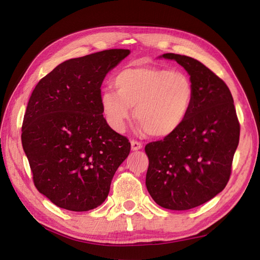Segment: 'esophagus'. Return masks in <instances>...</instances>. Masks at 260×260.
<instances>
[{"mask_svg":"<svg viewBox=\"0 0 260 260\" xmlns=\"http://www.w3.org/2000/svg\"><path fill=\"white\" fill-rule=\"evenodd\" d=\"M131 146H132V150L133 151H139V150H141V148L143 147V144L141 142H139V141H132L131 142Z\"/></svg>","mask_w":260,"mask_h":260,"instance_id":"obj_1","label":"esophagus"}]
</instances>
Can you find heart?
Listing matches in <instances>:
<instances>
[{
  "mask_svg": "<svg viewBox=\"0 0 260 260\" xmlns=\"http://www.w3.org/2000/svg\"><path fill=\"white\" fill-rule=\"evenodd\" d=\"M113 85L116 92L104 91L101 105L105 118L115 131L125 129L133 107L143 131L155 137L173 134L189 117L194 90L184 74L140 66L119 71Z\"/></svg>",
  "mask_w": 260,
  "mask_h": 260,
  "instance_id": "heart-1",
  "label": "heart"
}]
</instances>
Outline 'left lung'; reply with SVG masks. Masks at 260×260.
Wrapping results in <instances>:
<instances>
[{
	"instance_id": "obj_1",
	"label": "left lung",
	"mask_w": 260,
	"mask_h": 260,
	"mask_svg": "<svg viewBox=\"0 0 260 260\" xmlns=\"http://www.w3.org/2000/svg\"><path fill=\"white\" fill-rule=\"evenodd\" d=\"M190 75L194 96L189 117L173 134L145 146L146 187L158 206L189 210L221 192L231 174L240 125L224 81L191 57L164 53Z\"/></svg>"
}]
</instances>
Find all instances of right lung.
<instances>
[{
  "label": "right lung",
  "mask_w": 260,
  "mask_h": 260,
  "mask_svg": "<svg viewBox=\"0 0 260 260\" xmlns=\"http://www.w3.org/2000/svg\"><path fill=\"white\" fill-rule=\"evenodd\" d=\"M110 49L69 59L38 82L22 124V146L38 191L57 207L88 211L106 200L131 151L104 118L105 76L129 54Z\"/></svg>",
  "instance_id": "obj_1"
}]
</instances>
